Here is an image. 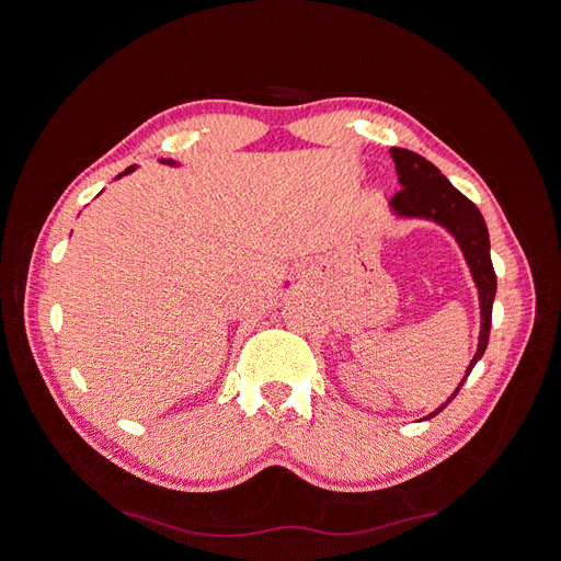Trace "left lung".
<instances>
[{
	"label": "left lung",
	"instance_id": "1",
	"mask_svg": "<svg viewBox=\"0 0 561 561\" xmlns=\"http://www.w3.org/2000/svg\"><path fill=\"white\" fill-rule=\"evenodd\" d=\"M391 159L396 163L400 191L391 197L389 209L398 220H427L438 227H444L455 243L459 245L463 261L473 277V284L478 288V300H480V336H478V350L473 359H470L463 379L459 387L450 393V398L434 409L432 414L425 419H434L438 411H444L459 389L463 387L466 377L476 364L482 359L489 332H491V309L495 300V273L491 263V241H489V229L480 214L478 206L470 202L466 195H461L440 170L423 159L416 152L402 150V147H391Z\"/></svg>",
	"mask_w": 561,
	"mask_h": 561
}]
</instances>
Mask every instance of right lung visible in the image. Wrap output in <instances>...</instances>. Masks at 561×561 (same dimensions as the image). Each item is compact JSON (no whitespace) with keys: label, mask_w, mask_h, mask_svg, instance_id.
<instances>
[{"label":"right lung","mask_w":561,"mask_h":561,"mask_svg":"<svg viewBox=\"0 0 561 561\" xmlns=\"http://www.w3.org/2000/svg\"><path fill=\"white\" fill-rule=\"evenodd\" d=\"M161 163H168V165H180V163H176V161H172V159H159ZM136 170V165H129L125 172H121V174H117L115 176V180H121V176H125V174H129V172H134Z\"/></svg>","instance_id":"obj_1"}]
</instances>
